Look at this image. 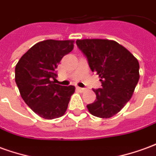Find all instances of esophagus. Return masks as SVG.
<instances>
[{"mask_svg":"<svg viewBox=\"0 0 156 156\" xmlns=\"http://www.w3.org/2000/svg\"><path fill=\"white\" fill-rule=\"evenodd\" d=\"M76 88H77V90H78V91H80V92H83L85 90V88H80V87H76Z\"/></svg>","mask_w":156,"mask_h":156,"instance_id":"obj_1","label":"esophagus"}]
</instances>
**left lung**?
I'll return each instance as SVG.
<instances>
[{
    "instance_id": "1",
    "label": "left lung",
    "mask_w": 156,
    "mask_h": 156,
    "mask_svg": "<svg viewBox=\"0 0 156 156\" xmlns=\"http://www.w3.org/2000/svg\"><path fill=\"white\" fill-rule=\"evenodd\" d=\"M76 44L102 83L101 88L93 89L96 99L87 105L88 111L96 117L114 116L133 95L140 78L139 62L115 41L83 39L77 40Z\"/></svg>"
}]
</instances>
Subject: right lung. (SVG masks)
<instances>
[{
    "mask_svg": "<svg viewBox=\"0 0 156 156\" xmlns=\"http://www.w3.org/2000/svg\"><path fill=\"white\" fill-rule=\"evenodd\" d=\"M73 41L46 40L29 49L15 68V80L22 98L40 117L52 119L62 116L75 87L55 83L56 68L73 49Z\"/></svg>",
    "mask_w": 156,
    "mask_h": 156,
    "instance_id": "right-lung-1",
    "label": "right lung"
}]
</instances>
